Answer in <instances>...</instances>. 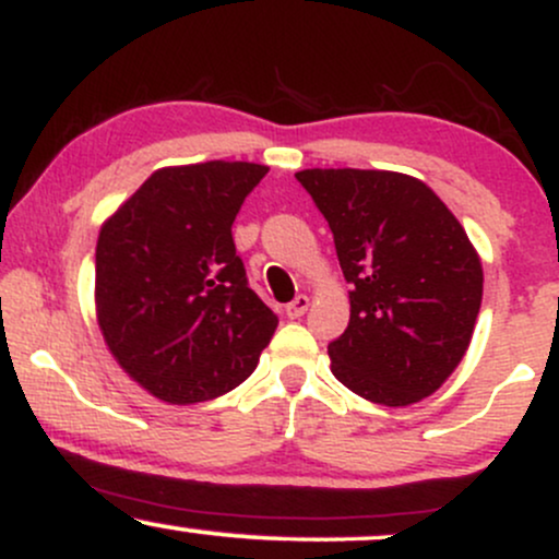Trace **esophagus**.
Here are the masks:
<instances>
[{"mask_svg": "<svg viewBox=\"0 0 559 559\" xmlns=\"http://www.w3.org/2000/svg\"><path fill=\"white\" fill-rule=\"evenodd\" d=\"M307 307H310V297H307V294H299V297H294V301H288L286 305V316L301 318L307 312Z\"/></svg>", "mask_w": 559, "mask_h": 559, "instance_id": "esophagus-1", "label": "esophagus"}]
</instances>
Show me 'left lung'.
<instances>
[{"instance_id":"obj_1","label":"left lung","mask_w":559,"mask_h":559,"mask_svg":"<svg viewBox=\"0 0 559 559\" xmlns=\"http://www.w3.org/2000/svg\"><path fill=\"white\" fill-rule=\"evenodd\" d=\"M329 221L349 325L329 344L346 389L386 407L431 396L465 357L484 271L465 228L426 183L391 170H299Z\"/></svg>"}]
</instances>
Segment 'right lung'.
I'll list each match as a JSON object with an SVG mask.
<instances>
[{
    "mask_svg": "<svg viewBox=\"0 0 559 559\" xmlns=\"http://www.w3.org/2000/svg\"><path fill=\"white\" fill-rule=\"evenodd\" d=\"M265 165L152 173L96 241V320L139 386L170 404L207 402L258 368L278 318L249 288L234 226Z\"/></svg>",
    "mask_w": 559,
    "mask_h": 559,
    "instance_id": "obj_1",
    "label": "right lung"
}]
</instances>
